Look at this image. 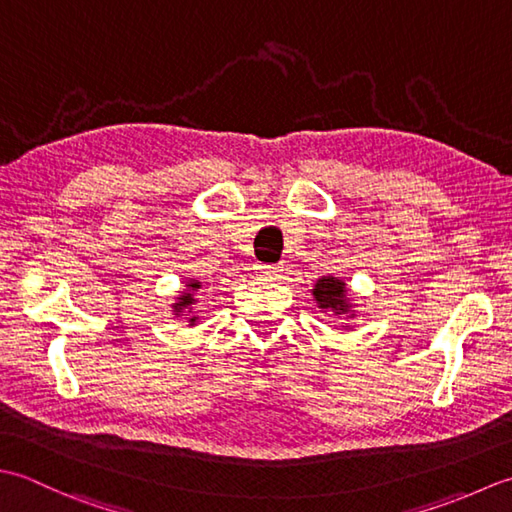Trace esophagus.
I'll use <instances>...</instances> for the list:
<instances>
[{
    "instance_id": "obj_1",
    "label": "esophagus",
    "mask_w": 512,
    "mask_h": 512,
    "mask_svg": "<svg viewBox=\"0 0 512 512\" xmlns=\"http://www.w3.org/2000/svg\"><path fill=\"white\" fill-rule=\"evenodd\" d=\"M280 274H283V267H267V265H258L256 267V278L258 280H278Z\"/></svg>"
}]
</instances>
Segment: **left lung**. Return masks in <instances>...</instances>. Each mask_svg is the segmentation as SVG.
Wrapping results in <instances>:
<instances>
[{"label":"left lung","mask_w":512,"mask_h":512,"mask_svg":"<svg viewBox=\"0 0 512 512\" xmlns=\"http://www.w3.org/2000/svg\"><path fill=\"white\" fill-rule=\"evenodd\" d=\"M311 296H314L316 307L320 311H331L333 316H347V320L358 316V305L349 298V287L340 276H320L314 289H311ZM342 327L344 331L353 329V325H347V322H342Z\"/></svg>","instance_id":"8db88e82"}]
</instances>
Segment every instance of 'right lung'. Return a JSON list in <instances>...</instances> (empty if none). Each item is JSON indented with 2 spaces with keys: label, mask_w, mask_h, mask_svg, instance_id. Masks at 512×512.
<instances>
[{
  "label": "right lung",
  "mask_w": 512,
  "mask_h": 512,
  "mask_svg": "<svg viewBox=\"0 0 512 512\" xmlns=\"http://www.w3.org/2000/svg\"><path fill=\"white\" fill-rule=\"evenodd\" d=\"M185 289L179 291V296H176V300L172 302V316L179 320V318H185L187 327H194L198 325V320H201V316L196 314L194 307L198 302V291L203 289V283L201 280L196 278H185Z\"/></svg>",
  "instance_id": "1"
}]
</instances>
